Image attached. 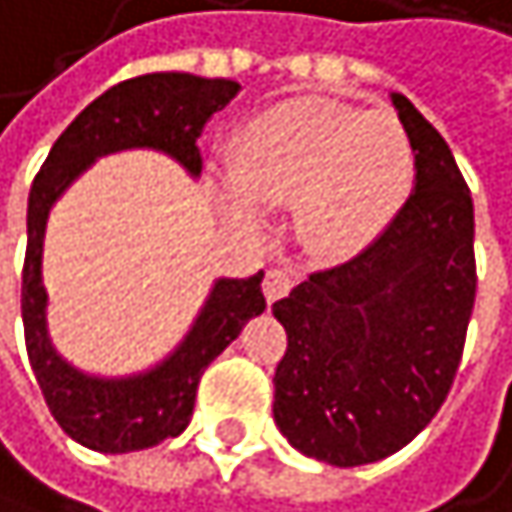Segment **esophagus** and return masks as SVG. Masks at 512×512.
<instances>
[{"label": "esophagus", "instance_id": "obj_1", "mask_svg": "<svg viewBox=\"0 0 512 512\" xmlns=\"http://www.w3.org/2000/svg\"><path fill=\"white\" fill-rule=\"evenodd\" d=\"M291 285H294V279L285 270H267V276H264V297H267V303L282 300L291 291Z\"/></svg>", "mask_w": 512, "mask_h": 512}]
</instances>
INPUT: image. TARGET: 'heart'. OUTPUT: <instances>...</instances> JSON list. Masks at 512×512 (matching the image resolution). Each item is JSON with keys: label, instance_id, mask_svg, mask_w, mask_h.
Here are the masks:
<instances>
[{"label": "heart", "instance_id": "obj_1", "mask_svg": "<svg viewBox=\"0 0 512 512\" xmlns=\"http://www.w3.org/2000/svg\"><path fill=\"white\" fill-rule=\"evenodd\" d=\"M224 164L233 191H215V203L233 224L258 227V209L294 203L300 242L327 261L363 251L414 185V149L390 113H360L321 95L254 113Z\"/></svg>", "mask_w": 512, "mask_h": 512}]
</instances>
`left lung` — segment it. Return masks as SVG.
Here are the masks:
<instances>
[{
    "instance_id": "8db88e82",
    "label": "left lung",
    "mask_w": 512,
    "mask_h": 512,
    "mask_svg": "<svg viewBox=\"0 0 512 512\" xmlns=\"http://www.w3.org/2000/svg\"><path fill=\"white\" fill-rule=\"evenodd\" d=\"M414 191L384 233L273 306L288 333L273 417L294 450L336 468L411 444L456 378L477 294L474 203L447 140L399 92Z\"/></svg>"
}]
</instances>
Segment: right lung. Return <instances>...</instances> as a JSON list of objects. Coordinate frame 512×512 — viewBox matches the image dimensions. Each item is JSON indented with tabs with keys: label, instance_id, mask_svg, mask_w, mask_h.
<instances>
[{
	"label": "right lung",
	"instance_id": "add662e5",
	"mask_svg": "<svg viewBox=\"0 0 512 512\" xmlns=\"http://www.w3.org/2000/svg\"><path fill=\"white\" fill-rule=\"evenodd\" d=\"M239 92L236 80L179 71L143 74L98 95L53 143L41 164L26 209L23 264V333L26 354L50 414L68 438L98 453H131L185 432L203 369L267 309L261 282L215 279L182 342L137 375L101 378L71 366L53 345L47 327L44 233L53 203L98 158L122 149H155L170 155L191 179L200 176L197 137L215 110Z\"/></svg>",
	"mask_w": 512,
	"mask_h": 512
}]
</instances>
